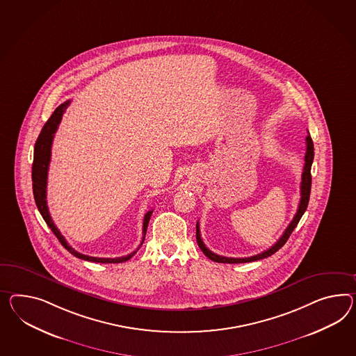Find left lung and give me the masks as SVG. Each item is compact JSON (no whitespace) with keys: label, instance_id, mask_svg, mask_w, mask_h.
<instances>
[{"label":"left lung","instance_id":"1","mask_svg":"<svg viewBox=\"0 0 356 356\" xmlns=\"http://www.w3.org/2000/svg\"><path fill=\"white\" fill-rule=\"evenodd\" d=\"M314 161V143H312V139H311L310 134L306 137V155H305V166H303V173H302V182H301V200H300V205H298V209L297 213L294 216L292 222L289 223V226L286 227V229L284 231L282 237L275 243L274 245L271 248H268L267 250H264L259 254L252 255V257H248V258H229V257H223V255L216 254L213 253L211 250H209L205 244L202 243L200 235V226H199V222L196 223V240H197V244L200 246L202 253L207 255L209 259L214 261V262H218V264H245V262H254L258 259H264L267 258L270 255L276 253L282 246L286 243V240L291 236V234L293 232V229L297 227L300 219L302 218L303 213L307 209V205H309V200H310V192H311V165Z\"/></svg>","mask_w":356,"mask_h":356}]
</instances>
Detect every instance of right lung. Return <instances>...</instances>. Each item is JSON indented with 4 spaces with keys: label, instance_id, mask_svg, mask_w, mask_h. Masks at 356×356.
I'll return each mask as SVG.
<instances>
[{
    "label": "right lung",
    "instance_id": "right-lung-1",
    "mask_svg": "<svg viewBox=\"0 0 356 356\" xmlns=\"http://www.w3.org/2000/svg\"><path fill=\"white\" fill-rule=\"evenodd\" d=\"M70 103H71V101L64 102L53 112V115L50 116V119L46 121L44 128H42L40 136L37 138L36 145H35V154H33V164H32V187H33V196H35L37 208H38V211L41 213L42 218L45 219L46 225L51 228V231L54 232L55 236L58 237L60 244L71 254L80 258V259H83V261L98 262V264H121V262H127L128 259H130L133 255L137 253L139 248L142 246L143 241H145L147 227H148V222H149V218H151L152 210L147 211L145 219H143V237H142L140 245L138 246L137 250L131 252L130 254L125 255V257H119V258H98V257H90V255L79 253L77 250L73 249L72 246L68 245V243L65 241L63 235L56 228L53 219L50 217L47 202H46V186H47L49 164H50V157H51V145H53L55 131H56V129L59 127L60 120L63 118L64 111L67 110Z\"/></svg>",
    "mask_w": 356,
    "mask_h": 356
}]
</instances>
